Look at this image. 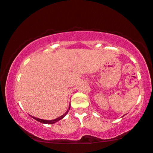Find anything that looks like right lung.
I'll list each match as a JSON object with an SVG mask.
<instances>
[{"label": "right lung", "instance_id": "right-lung-1", "mask_svg": "<svg viewBox=\"0 0 153 153\" xmlns=\"http://www.w3.org/2000/svg\"><path fill=\"white\" fill-rule=\"evenodd\" d=\"M70 107H71V105H69L68 110V111H67L66 112V113H64V115H62V116H60L59 117L56 118V119L52 120H42V119H39V118H37V117H33V116H31V115H30V116H31V117H32L33 118V119L36 120L38 121V122H40V123H44V124H53V123H56V122L59 121V120H60L61 119H62V118L64 117V116L66 115L67 113H68V111H69V109H70Z\"/></svg>", "mask_w": 153, "mask_h": 153}]
</instances>
